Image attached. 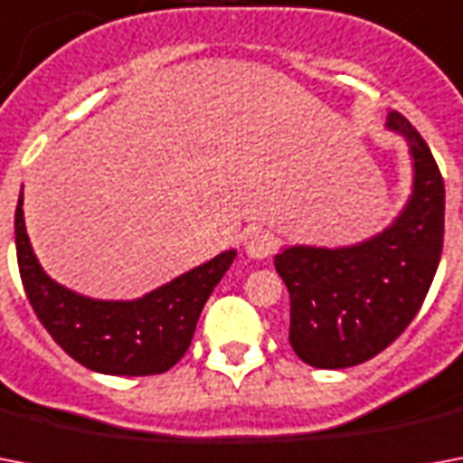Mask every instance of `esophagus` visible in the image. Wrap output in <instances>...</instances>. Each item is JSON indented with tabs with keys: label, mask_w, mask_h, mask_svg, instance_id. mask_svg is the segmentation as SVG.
I'll list each match as a JSON object with an SVG mask.
<instances>
[{
	"label": "esophagus",
	"mask_w": 463,
	"mask_h": 463,
	"mask_svg": "<svg viewBox=\"0 0 463 463\" xmlns=\"http://www.w3.org/2000/svg\"><path fill=\"white\" fill-rule=\"evenodd\" d=\"M276 250V238L274 232L264 231V228H257L245 238V252L252 257V260H267L269 254H274Z\"/></svg>",
	"instance_id": "34e87169"
}]
</instances>
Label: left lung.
Listing matches in <instances>:
<instances>
[{"instance_id":"1","label":"left lung","mask_w":463,"mask_h":463,"mask_svg":"<svg viewBox=\"0 0 463 463\" xmlns=\"http://www.w3.org/2000/svg\"><path fill=\"white\" fill-rule=\"evenodd\" d=\"M387 127L409 141L413 158V194L402 216L360 245L286 247L274 260L290 293V345L312 367L360 365L402 336L442 257V173L402 112H389Z\"/></svg>"}]
</instances>
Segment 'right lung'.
<instances>
[{"instance_id": "right-lung-1", "label": "right lung", "mask_w": 463, "mask_h": 463, "mask_svg": "<svg viewBox=\"0 0 463 463\" xmlns=\"http://www.w3.org/2000/svg\"><path fill=\"white\" fill-rule=\"evenodd\" d=\"M24 194L16 206V260L25 296L47 334L76 363L103 374L144 377L170 370L187 353L203 303L231 269L235 250L177 276L139 300H93L54 283L33 254Z\"/></svg>"}]
</instances>
